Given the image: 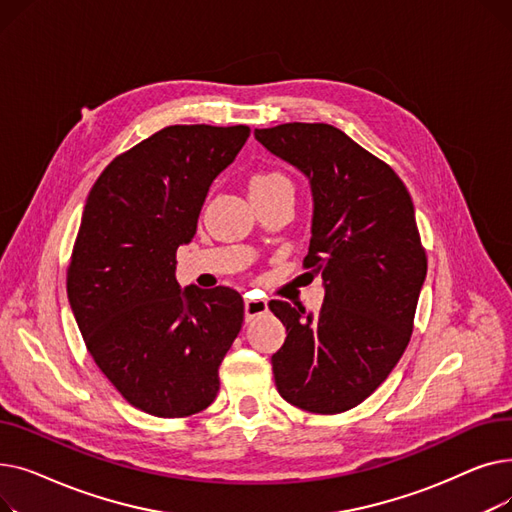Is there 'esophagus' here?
I'll return each instance as SVG.
<instances>
[{
    "label": "esophagus",
    "instance_id": "obj_1",
    "mask_svg": "<svg viewBox=\"0 0 512 512\" xmlns=\"http://www.w3.org/2000/svg\"><path fill=\"white\" fill-rule=\"evenodd\" d=\"M263 313H267L265 299H251V297L245 299V319L247 321H253L255 317H259Z\"/></svg>",
    "mask_w": 512,
    "mask_h": 512
}]
</instances>
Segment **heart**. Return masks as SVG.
Listing matches in <instances>:
<instances>
[{
	"label": "heart",
	"instance_id": "obj_1",
	"mask_svg": "<svg viewBox=\"0 0 512 512\" xmlns=\"http://www.w3.org/2000/svg\"><path fill=\"white\" fill-rule=\"evenodd\" d=\"M249 188L251 197L272 195L276 191H292L290 180L278 170H257L249 180Z\"/></svg>",
	"mask_w": 512,
	"mask_h": 512
}]
</instances>
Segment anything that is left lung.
<instances>
[{
  "mask_svg": "<svg viewBox=\"0 0 512 512\" xmlns=\"http://www.w3.org/2000/svg\"><path fill=\"white\" fill-rule=\"evenodd\" d=\"M255 139L311 182L313 228L305 270L321 274L317 315L270 301L286 326L272 357L280 396L336 415L382 386L407 351L427 274L415 209L398 174L336 126L288 122Z\"/></svg>",
  "mask_w": 512,
  "mask_h": 512,
  "instance_id": "1",
  "label": "left lung"
}]
</instances>
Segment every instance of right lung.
<instances>
[{
    "mask_svg": "<svg viewBox=\"0 0 512 512\" xmlns=\"http://www.w3.org/2000/svg\"><path fill=\"white\" fill-rule=\"evenodd\" d=\"M251 128L176 124L114 157L95 180L66 270L87 351L134 409L178 419L218 396V369L245 319L228 288L176 282L213 178Z\"/></svg>",
    "mask_w": 512,
    "mask_h": 512,
    "instance_id": "add662e5",
    "label": "right lung"
}]
</instances>
